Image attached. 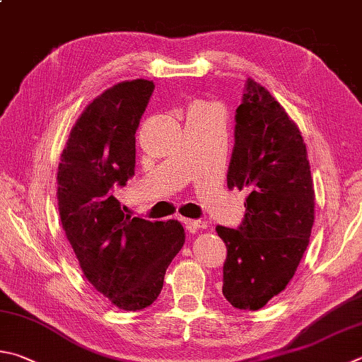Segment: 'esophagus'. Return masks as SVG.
Wrapping results in <instances>:
<instances>
[{
	"label": "esophagus",
	"mask_w": 362,
	"mask_h": 362,
	"mask_svg": "<svg viewBox=\"0 0 362 362\" xmlns=\"http://www.w3.org/2000/svg\"><path fill=\"white\" fill-rule=\"evenodd\" d=\"M183 225H185L187 231L188 233H196L199 231V229H206L207 228V223L206 221H201V220H192V218H182Z\"/></svg>",
	"instance_id": "obj_1"
}]
</instances>
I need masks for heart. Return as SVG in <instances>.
I'll return each mask as SVG.
<instances>
[{
  "label": "heart",
  "instance_id": "1",
  "mask_svg": "<svg viewBox=\"0 0 362 362\" xmlns=\"http://www.w3.org/2000/svg\"><path fill=\"white\" fill-rule=\"evenodd\" d=\"M194 106H202V104H194Z\"/></svg>",
  "mask_w": 362,
  "mask_h": 362
}]
</instances>
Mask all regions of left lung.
<instances>
[{
    "label": "left lung",
    "mask_w": 362,
    "mask_h": 362,
    "mask_svg": "<svg viewBox=\"0 0 362 362\" xmlns=\"http://www.w3.org/2000/svg\"><path fill=\"white\" fill-rule=\"evenodd\" d=\"M235 112L228 187L248 196L238 229L216 226L228 248L223 296L240 310H259L290 284L308 247L315 189L298 124L262 85L248 78Z\"/></svg>",
    "instance_id": "8db88e82"
}]
</instances>
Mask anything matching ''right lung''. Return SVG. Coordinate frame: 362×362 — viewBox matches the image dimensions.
Segmentation results:
<instances>
[{
    "label": "right lung",
    "instance_id": "1",
    "mask_svg": "<svg viewBox=\"0 0 362 362\" xmlns=\"http://www.w3.org/2000/svg\"><path fill=\"white\" fill-rule=\"evenodd\" d=\"M153 88L136 78L96 96L72 127L57 173L60 220L85 279L127 312L158 298L185 244L180 221L124 216L112 194L134 175V136Z\"/></svg>",
    "mask_w": 362,
    "mask_h": 362
}]
</instances>
